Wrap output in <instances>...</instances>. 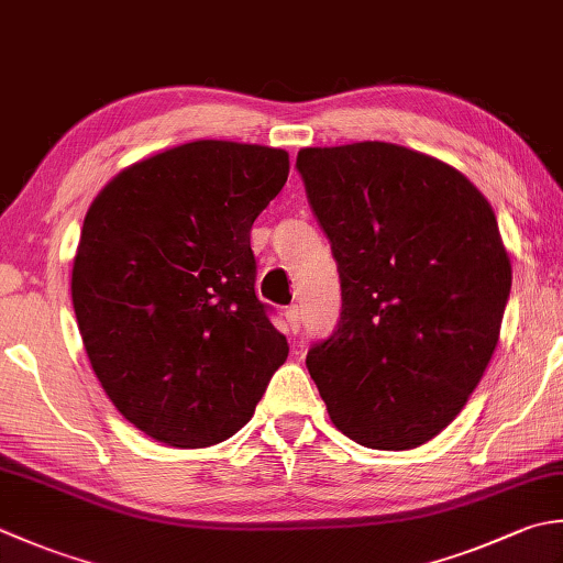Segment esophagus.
Returning a JSON list of instances; mask_svg holds the SVG:
<instances>
[{"label": "esophagus", "instance_id": "1", "mask_svg": "<svg viewBox=\"0 0 563 563\" xmlns=\"http://www.w3.org/2000/svg\"><path fill=\"white\" fill-rule=\"evenodd\" d=\"M285 322H288L290 334L300 332V310H297V307H288V310H285Z\"/></svg>", "mask_w": 563, "mask_h": 563}]
</instances>
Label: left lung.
<instances>
[{
  "instance_id": "left-lung-1",
  "label": "left lung",
  "mask_w": 563,
  "mask_h": 563,
  "mask_svg": "<svg viewBox=\"0 0 563 563\" xmlns=\"http://www.w3.org/2000/svg\"><path fill=\"white\" fill-rule=\"evenodd\" d=\"M297 170L344 300L336 332L307 354L329 420L368 449L422 446L498 346L512 285L498 219L454 165L398 143L300 148Z\"/></svg>"
}]
</instances>
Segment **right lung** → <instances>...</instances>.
<instances>
[{
	"instance_id": "obj_1",
	"label": "right lung",
	"mask_w": 563,
	"mask_h": 563,
	"mask_svg": "<svg viewBox=\"0 0 563 563\" xmlns=\"http://www.w3.org/2000/svg\"><path fill=\"white\" fill-rule=\"evenodd\" d=\"M288 173L283 148L200 139L126 165L87 209L70 283L87 358L161 444L234 437L288 358L251 251Z\"/></svg>"
}]
</instances>
